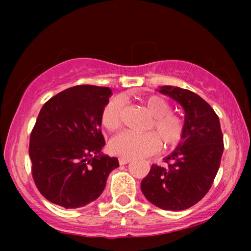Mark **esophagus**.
<instances>
[{"instance_id": "1", "label": "esophagus", "mask_w": 251, "mask_h": 251, "mask_svg": "<svg viewBox=\"0 0 251 251\" xmlns=\"http://www.w3.org/2000/svg\"><path fill=\"white\" fill-rule=\"evenodd\" d=\"M131 158H119V164L120 165H125V164H128L129 162H131Z\"/></svg>"}]
</instances>
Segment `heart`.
<instances>
[{
	"mask_svg": "<svg viewBox=\"0 0 251 251\" xmlns=\"http://www.w3.org/2000/svg\"><path fill=\"white\" fill-rule=\"evenodd\" d=\"M142 105L151 116L145 129L152 132L132 133L123 132L109 143V151L123 158H133L154 153L160 148H175L184 134V122L171 112L168 100L159 96H150L142 100ZM123 100L113 98L106 103L101 112V124L107 131H116L120 126Z\"/></svg>",
	"mask_w": 251,
	"mask_h": 251,
	"instance_id": "1",
	"label": "heart"
}]
</instances>
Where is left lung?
Wrapping results in <instances>:
<instances>
[{
  "label": "left lung",
  "instance_id": "8db88e82",
  "mask_svg": "<svg viewBox=\"0 0 251 251\" xmlns=\"http://www.w3.org/2000/svg\"><path fill=\"white\" fill-rule=\"evenodd\" d=\"M159 92L183 106L184 134L164 159L166 165H152L140 186L153 205L180 211L198 203L211 188L223 154V134L218 116L198 94L174 86H163Z\"/></svg>",
  "mask_w": 251,
  "mask_h": 251
}]
</instances>
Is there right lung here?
<instances>
[{
  "label": "right lung",
  "mask_w": 251,
  "mask_h": 251,
  "mask_svg": "<svg viewBox=\"0 0 251 251\" xmlns=\"http://www.w3.org/2000/svg\"><path fill=\"white\" fill-rule=\"evenodd\" d=\"M112 91L80 85L42 106L30 133L31 175L46 200L66 209L87 205L102 194L108 175L119 166L101 153V112Z\"/></svg>",
  "instance_id": "right-lung-1"
}]
</instances>
